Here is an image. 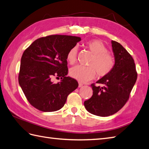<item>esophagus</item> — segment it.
Segmentation results:
<instances>
[{
    "mask_svg": "<svg viewBox=\"0 0 149 149\" xmlns=\"http://www.w3.org/2000/svg\"><path fill=\"white\" fill-rule=\"evenodd\" d=\"M83 86V84H81V83H79V84H78V87H82Z\"/></svg>",
    "mask_w": 149,
    "mask_h": 149,
    "instance_id": "obj_1",
    "label": "esophagus"
}]
</instances>
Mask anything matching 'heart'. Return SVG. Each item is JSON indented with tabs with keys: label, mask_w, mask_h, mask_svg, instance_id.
<instances>
[{
	"label": "heart",
	"mask_w": 149,
	"mask_h": 149,
	"mask_svg": "<svg viewBox=\"0 0 149 149\" xmlns=\"http://www.w3.org/2000/svg\"><path fill=\"white\" fill-rule=\"evenodd\" d=\"M86 47L93 55L88 62L89 67L76 65L69 71L71 77L81 82H85L95 77L96 72L99 77H104L109 74L113 70L115 60L111 54L108 53V49L102 41L92 40L86 43ZM77 47L71 48L67 54V60L71 64L77 60Z\"/></svg>",
	"instance_id": "1"
}]
</instances>
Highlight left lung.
I'll return each instance as SVG.
<instances>
[{
  "label": "left lung",
  "mask_w": 149,
  "mask_h": 149,
  "mask_svg": "<svg viewBox=\"0 0 149 149\" xmlns=\"http://www.w3.org/2000/svg\"><path fill=\"white\" fill-rule=\"evenodd\" d=\"M115 60L112 71L96 81L104 86L92 84L93 96L84 102L89 113L99 116H109L122 108L129 98L137 80L134 59L120 43L111 41Z\"/></svg>",
  "instance_id": "obj_1"
}]
</instances>
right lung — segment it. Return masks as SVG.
I'll use <instances>...</instances> for the list:
<instances>
[{"instance_id": "obj_1", "label": "right lung", "mask_w": 149, "mask_h": 149, "mask_svg": "<svg viewBox=\"0 0 149 149\" xmlns=\"http://www.w3.org/2000/svg\"><path fill=\"white\" fill-rule=\"evenodd\" d=\"M80 40L78 36L50 35L37 39L24 51L19 82L30 104L39 111L59 110L78 87L77 80L67 77V54ZM53 76L60 77L61 80L54 84Z\"/></svg>"}]
</instances>
